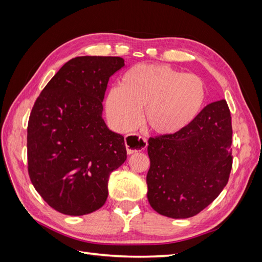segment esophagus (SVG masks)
<instances>
[{"label": "esophagus", "mask_w": 262, "mask_h": 262, "mask_svg": "<svg viewBox=\"0 0 262 262\" xmlns=\"http://www.w3.org/2000/svg\"><path fill=\"white\" fill-rule=\"evenodd\" d=\"M124 144L128 154H134L140 150H143L147 146V141L145 138H142L139 134H129L124 139Z\"/></svg>", "instance_id": "34e87169"}]
</instances>
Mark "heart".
Listing matches in <instances>:
<instances>
[{
    "mask_svg": "<svg viewBox=\"0 0 262 262\" xmlns=\"http://www.w3.org/2000/svg\"><path fill=\"white\" fill-rule=\"evenodd\" d=\"M207 98L203 81L194 74L181 73L167 64H137L122 75L120 86L110 89L106 113L120 131L144 121L155 133L172 136L191 124Z\"/></svg>",
    "mask_w": 262,
    "mask_h": 262,
    "instance_id": "b5f03b06",
    "label": "heart"
}]
</instances>
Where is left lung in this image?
Wrapping results in <instances>:
<instances>
[{
  "mask_svg": "<svg viewBox=\"0 0 262 262\" xmlns=\"http://www.w3.org/2000/svg\"><path fill=\"white\" fill-rule=\"evenodd\" d=\"M232 118L222 99L172 136L148 140L147 199L157 213L188 219L216 199L232 169Z\"/></svg>",
  "mask_w": 262,
  "mask_h": 262,
  "instance_id": "8db88e82",
  "label": "left lung"
}]
</instances>
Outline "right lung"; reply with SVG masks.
<instances>
[{
	"label": "right lung",
	"instance_id": "obj_1",
	"mask_svg": "<svg viewBox=\"0 0 262 262\" xmlns=\"http://www.w3.org/2000/svg\"><path fill=\"white\" fill-rule=\"evenodd\" d=\"M119 57L84 55L63 66L39 95L27 130L28 171L37 192L67 215L98 210L108 180L126 160L124 139L102 118L109 77Z\"/></svg>",
	"mask_w": 262,
	"mask_h": 262
}]
</instances>
